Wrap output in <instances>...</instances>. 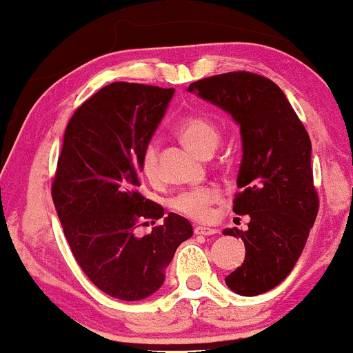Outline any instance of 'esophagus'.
I'll list each match as a JSON object with an SVG mask.
<instances>
[{"mask_svg": "<svg viewBox=\"0 0 353 353\" xmlns=\"http://www.w3.org/2000/svg\"><path fill=\"white\" fill-rule=\"evenodd\" d=\"M194 234H196V236L209 237V236H214V234H217V230L212 228H202V225H197V228L194 229Z\"/></svg>", "mask_w": 353, "mask_h": 353, "instance_id": "esophagus-1", "label": "esophagus"}]
</instances>
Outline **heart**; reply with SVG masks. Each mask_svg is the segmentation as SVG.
Here are the masks:
<instances>
[{"instance_id":"1","label":"heart","mask_w":353,"mask_h":353,"mask_svg":"<svg viewBox=\"0 0 353 353\" xmlns=\"http://www.w3.org/2000/svg\"><path fill=\"white\" fill-rule=\"evenodd\" d=\"M177 134L192 151L199 152L201 156L214 151L219 144V137H221L217 125L204 116H189L182 119L177 125ZM141 165H143L144 176L149 181L157 179L159 164H157V145L154 143L145 145ZM219 201H221L219 189L199 188L177 194L171 201V208L192 221L205 222L212 217V208Z\"/></svg>"}]
</instances>
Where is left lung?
I'll list each match as a JSON object with an SVG mask.
<instances>
[{
	"label": "left lung",
	"mask_w": 353,
	"mask_h": 353,
	"mask_svg": "<svg viewBox=\"0 0 353 353\" xmlns=\"http://www.w3.org/2000/svg\"><path fill=\"white\" fill-rule=\"evenodd\" d=\"M232 116L241 128L242 161L234 212L249 216L247 230L224 229L244 241V264L225 277L232 292L264 294L297 264L319 212L312 144L277 84L247 71L196 81L188 88Z\"/></svg>",
	"instance_id": "obj_1"
}]
</instances>
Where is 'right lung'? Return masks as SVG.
<instances>
[{
	"label": "right lung",
	"mask_w": 353,
	"mask_h": 353,
	"mask_svg": "<svg viewBox=\"0 0 353 353\" xmlns=\"http://www.w3.org/2000/svg\"><path fill=\"white\" fill-rule=\"evenodd\" d=\"M174 89L111 83L76 109L64 131L52 201L71 252L89 281L121 301L161 289L176 249L192 237L188 219L137 237V224L164 209L141 194L143 152L161 124Z\"/></svg>",
	"instance_id": "right-lung-1"
}]
</instances>
